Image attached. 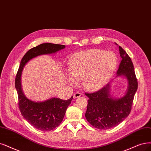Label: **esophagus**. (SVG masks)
<instances>
[{"mask_svg": "<svg viewBox=\"0 0 151 151\" xmlns=\"http://www.w3.org/2000/svg\"><path fill=\"white\" fill-rule=\"evenodd\" d=\"M81 96V93H80V92H76V93H75L73 94V98H74L75 99L78 98H80Z\"/></svg>", "mask_w": 151, "mask_h": 151, "instance_id": "esophagus-1", "label": "esophagus"}]
</instances>
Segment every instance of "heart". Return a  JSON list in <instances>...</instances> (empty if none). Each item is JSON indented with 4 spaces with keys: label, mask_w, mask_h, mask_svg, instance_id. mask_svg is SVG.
Here are the masks:
<instances>
[{
    "label": "heart",
    "mask_w": 151,
    "mask_h": 151,
    "mask_svg": "<svg viewBox=\"0 0 151 151\" xmlns=\"http://www.w3.org/2000/svg\"><path fill=\"white\" fill-rule=\"evenodd\" d=\"M118 65L114 53L93 49L75 55L69 62V71L73 77L71 83L82 80L88 90H94L103 86L113 75Z\"/></svg>",
    "instance_id": "heart-1"
}]
</instances>
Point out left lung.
<instances>
[{
  "label": "left lung",
  "mask_w": 151,
  "mask_h": 151,
  "mask_svg": "<svg viewBox=\"0 0 151 151\" xmlns=\"http://www.w3.org/2000/svg\"><path fill=\"white\" fill-rule=\"evenodd\" d=\"M118 45V44H116ZM122 60L117 71L118 76H124L128 81L124 96L115 99L109 93V83L93 93H85L89 98L85 117L91 126L106 130L119 124L131 113L134 94L137 90V80L131 58L119 46Z\"/></svg>",
  "instance_id": "1"
}]
</instances>
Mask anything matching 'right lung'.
<instances>
[{"instance_id":"obj_1","label":"right lung","mask_w":151,"mask_h":151,"mask_svg":"<svg viewBox=\"0 0 151 151\" xmlns=\"http://www.w3.org/2000/svg\"><path fill=\"white\" fill-rule=\"evenodd\" d=\"M65 48L63 45L46 43L30 49L22 58L16 75L15 86L18 94L20 113L32 126L40 131H52L60 124L73 96L67 100L52 98L43 102L32 101L27 98L22 92V72L24 66L31 59L39 55L54 53Z\"/></svg>"}]
</instances>
